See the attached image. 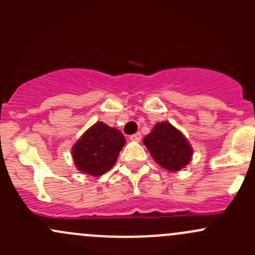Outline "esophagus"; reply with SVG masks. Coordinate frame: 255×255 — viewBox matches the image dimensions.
Masks as SVG:
<instances>
[{
    "instance_id": "obj_1",
    "label": "esophagus",
    "mask_w": 255,
    "mask_h": 255,
    "mask_svg": "<svg viewBox=\"0 0 255 255\" xmlns=\"http://www.w3.org/2000/svg\"><path fill=\"white\" fill-rule=\"evenodd\" d=\"M129 139L133 140V142H140V139H142V134H140V133H134V134L130 135Z\"/></svg>"
}]
</instances>
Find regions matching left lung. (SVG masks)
Returning <instances> with one entry per match:
<instances>
[{"instance_id":"obj_1","label":"left lung","mask_w":255,"mask_h":255,"mask_svg":"<svg viewBox=\"0 0 255 255\" xmlns=\"http://www.w3.org/2000/svg\"><path fill=\"white\" fill-rule=\"evenodd\" d=\"M154 160L169 171H179L190 163L192 148L171 123L161 122L143 140Z\"/></svg>"}]
</instances>
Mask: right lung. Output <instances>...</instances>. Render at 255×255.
<instances>
[{"label": "right lung", "instance_id": "add662e5", "mask_svg": "<svg viewBox=\"0 0 255 255\" xmlns=\"http://www.w3.org/2000/svg\"><path fill=\"white\" fill-rule=\"evenodd\" d=\"M125 144L120 130L97 122L74 144V163L82 173L100 176L112 168Z\"/></svg>", "mask_w": 255, "mask_h": 255}]
</instances>
